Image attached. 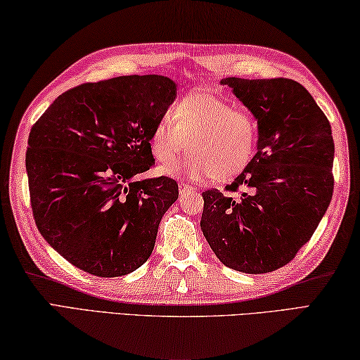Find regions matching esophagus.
Returning a JSON list of instances; mask_svg holds the SVG:
<instances>
[{
    "instance_id": "obj_1",
    "label": "esophagus",
    "mask_w": 360,
    "mask_h": 360,
    "mask_svg": "<svg viewBox=\"0 0 360 360\" xmlns=\"http://www.w3.org/2000/svg\"><path fill=\"white\" fill-rule=\"evenodd\" d=\"M179 190H180V193L194 191V186H193V185H188V184H180V185H179Z\"/></svg>"
}]
</instances>
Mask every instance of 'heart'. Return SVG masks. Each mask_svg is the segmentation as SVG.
I'll list each match as a JSON object with an SVG mask.
<instances>
[{
  "label": "heart",
  "instance_id": "heart-1",
  "mask_svg": "<svg viewBox=\"0 0 360 360\" xmlns=\"http://www.w3.org/2000/svg\"><path fill=\"white\" fill-rule=\"evenodd\" d=\"M259 134V122L250 110L236 109L229 101L200 91L179 101L172 115L156 123L150 148L162 166H172L190 150V160L181 167L188 176L226 181L253 161Z\"/></svg>",
  "mask_w": 360,
  "mask_h": 360
}]
</instances>
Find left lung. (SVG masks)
I'll return each mask as SVG.
<instances>
[{
  "label": "left lung",
  "mask_w": 360,
  "mask_h": 360,
  "mask_svg": "<svg viewBox=\"0 0 360 360\" xmlns=\"http://www.w3.org/2000/svg\"><path fill=\"white\" fill-rule=\"evenodd\" d=\"M223 85L261 126L257 153L224 186L202 193L200 229L224 266L267 274L291 262L310 240L333 193L330 123L292 79L228 77ZM231 192H240L234 198Z\"/></svg>",
  "instance_id": "left-lung-1"
}]
</instances>
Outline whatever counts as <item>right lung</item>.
Returning a JSON list of instances; mask_svg holds the SVG:
<instances>
[{"mask_svg": "<svg viewBox=\"0 0 360 360\" xmlns=\"http://www.w3.org/2000/svg\"><path fill=\"white\" fill-rule=\"evenodd\" d=\"M175 90L164 75L88 82L60 94L31 128L25 162L34 223L84 272L128 275L153 251L179 185L137 176L155 166L150 137Z\"/></svg>", "mask_w": 360, "mask_h": 360, "instance_id": "add662e5", "label": "right lung"}]
</instances>
